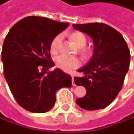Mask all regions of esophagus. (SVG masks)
Listing matches in <instances>:
<instances>
[{"label": "esophagus", "instance_id": "1", "mask_svg": "<svg viewBox=\"0 0 134 134\" xmlns=\"http://www.w3.org/2000/svg\"><path fill=\"white\" fill-rule=\"evenodd\" d=\"M72 83H73V85H75V83H74V76H72Z\"/></svg>", "mask_w": 134, "mask_h": 134}]
</instances>
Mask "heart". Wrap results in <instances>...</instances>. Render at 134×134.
I'll list each match as a JSON object with an SVG mask.
<instances>
[{"instance_id":"b5f03b06","label":"heart","mask_w":134,"mask_h":134,"mask_svg":"<svg viewBox=\"0 0 134 134\" xmlns=\"http://www.w3.org/2000/svg\"><path fill=\"white\" fill-rule=\"evenodd\" d=\"M70 38L73 40L75 44L79 47H83L86 44V37L85 35L81 32L75 31L70 35ZM62 36L60 35H56L55 37L53 39L51 44V51L53 54H56L59 49V45L61 43ZM56 66L59 69H61L62 70L70 72L75 69H77L78 67L80 66V59L76 57L68 56L65 54H61L56 58L55 59Z\"/></svg>"}]
</instances>
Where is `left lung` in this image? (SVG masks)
Returning a JSON list of instances; mask_svg holds the SVG:
<instances>
[{
  "instance_id": "1",
  "label": "left lung",
  "mask_w": 134,
  "mask_h": 134,
  "mask_svg": "<svg viewBox=\"0 0 134 134\" xmlns=\"http://www.w3.org/2000/svg\"><path fill=\"white\" fill-rule=\"evenodd\" d=\"M73 27L89 35L94 41L92 58L78 70L85 76L74 78L75 85L85 87L87 91L76 104L85 110L104 109L123 87L130 62L128 44L119 31L104 23L73 24Z\"/></svg>"
}]
</instances>
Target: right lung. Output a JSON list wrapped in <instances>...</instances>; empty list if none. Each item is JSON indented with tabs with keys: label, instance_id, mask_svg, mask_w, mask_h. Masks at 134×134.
<instances>
[{
	"label": "right lung",
	"instance_id": "1",
	"mask_svg": "<svg viewBox=\"0 0 134 134\" xmlns=\"http://www.w3.org/2000/svg\"><path fill=\"white\" fill-rule=\"evenodd\" d=\"M69 23L28 16L14 25L3 43L4 76L16 102L32 113H45L54 105L56 92L70 88L71 76L54 65L51 55L53 39Z\"/></svg>",
	"mask_w": 134,
	"mask_h": 134
}]
</instances>
